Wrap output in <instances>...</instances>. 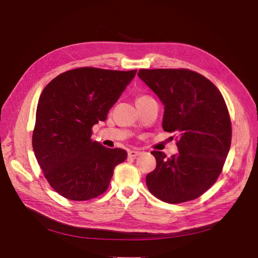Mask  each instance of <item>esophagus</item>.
Listing matches in <instances>:
<instances>
[{
	"instance_id": "34e87169",
	"label": "esophagus",
	"mask_w": 258,
	"mask_h": 258,
	"mask_svg": "<svg viewBox=\"0 0 258 258\" xmlns=\"http://www.w3.org/2000/svg\"><path fill=\"white\" fill-rule=\"evenodd\" d=\"M140 154H141V152H140V151H129L128 152V156H129V157H132V158H136L137 157V156H139Z\"/></svg>"
}]
</instances>
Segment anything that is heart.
<instances>
[{
  "label": "heart",
  "mask_w": 258,
  "mask_h": 258,
  "mask_svg": "<svg viewBox=\"0 0 258 258\" xmlns=\"http://www.w3.org/2000/svg\"><path fill=\"white\" fill-rule=\"evenodd\" d=\"M147 98H150V97H148V96H140V97H138L137 100H144V99H147Z\"/></svg>",
  "instance_id": "obj_1"
}]
</instances>
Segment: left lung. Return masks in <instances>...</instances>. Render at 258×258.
<instances>
[{"mask_svg":"<svg viewBox=\"0 0 258 258\" xmlns=\"http://www.w3.org/2000/svg\"><path fill=\"white\" fill-rule=\"evenodd\" d=\"M138 76L165 106L162 128L178 135V153L152 152L157 166L147 188L168 204L196 199L221 174L231 143L225 100L205 76L185 69L140 70Z\"/></svg>","mask_w":258,"mask_h":258,"instance_id":"1","label":"left lung"}]
</instances>
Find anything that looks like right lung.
<instances>
[{
  "label": "right lung",
  "instance_id": "1",
  "mask_svg": "<svg viewBox=\"0 0 258 258\" xmlns=\"http://www.w3.org/2000/svg\"><path fill=\"white\" fill-rule=\"evenodd\" d=\"M137 71L80 68L58 75L41 93L32 146L52 188L74 201L103 194L127 152L91 140Z\"/></svg>",
  "mask_w": 258,
  "mask_h": 258
}]
</instances>
